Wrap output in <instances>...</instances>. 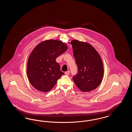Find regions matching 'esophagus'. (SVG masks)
I'll use <instances>...</instances> for the list:
<instances>
[{
	"label": "esophagus",
	"instance_id": "34e87169",
	"mask_svg": "<svg viewBox=\"0 0 132 132\" xmlns=\"http://www.w3.org/2000/svg\"><path fill=\"white\" fill-rule=\"evenodd\" d=\"M69 73H70L69 70H68L67 71H66V72H65V74H66L67 75H69Z\"/></svg>",
	"mask_w": 132,
	"mask_h": 132
}]
</instances>
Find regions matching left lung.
Instances as JSON below:
<instances>
[{
	"mask_svg": "<svg viewBox=\"0 0 132 132\" xmlns=\"http://www.w3.org/2000/svg\"><path fill=\"white\" fill-rule=\"evenodd\" d=\"M71 45L78 70L73 77L74 83L84 92L95 89L101 84L104 73L101 56L87 43L73 40Z\"/></svg>",
	"mask_w": 132,
	"mask_h": 132,
	"instance_id": "left-lung-1",
	"label": "left lung"
}]
</instances>
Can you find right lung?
Masks as SVG:
<instances>
[{
    "label": "right lung",
    "mask_w": 132,
    "mask_h": 132,
    "mask_svg": "<svg viewBox=\"0 0 132 132\" xmlns=\"http://www.w3.org/2000/svg\"><path fill=\"white\" fill-rule=\"evenodd\" d=\"M67 50L65 43L53 40L43 41L34 48L28 59L27 73L35 89L48 92L64 75L56 59Z\"/></svg>",
    "instance_id": "add662e5"
}]
</instances>
